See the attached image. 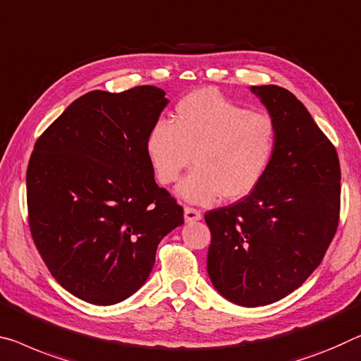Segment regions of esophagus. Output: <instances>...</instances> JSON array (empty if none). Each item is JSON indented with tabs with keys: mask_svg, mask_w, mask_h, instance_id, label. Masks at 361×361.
<instances>
[{
	"mask_svg": "<svg viewBox=\"0 0 361 361\" xmlns=\"http://www.w3.org/2000/svg\"><path fill=\"white\" fill-rule=\"evenodd\" d=\"M184 218H185V223H195V221L202 219V213L198 212L195 208H184Z\"/></svg>",
	"mask_w": 361,
	"mask_h": 361,
	"instance_id": "obj_1",
	"label": "esophagus"
}]
</instances>
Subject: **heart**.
<instances>
[{
	"label": "heart",
	"mask_w": 361,
	"mask_h": 361,
	"mask_svg": "<svg viewBox=\"0 0 361 361\" xmlns=\"http://www.w3.org/2000/svg\"><path fill=\"white\" fill-rule=\"evenodd\" d=\"M274 121L252 113L221 93L203 88L182 98L173 123L154 121L145 152L157 179L173 184L192 164L195 171L176 188L188 203L212 204L223 195L240 200L255 190L273 159Z\"/></svg>",
	"instance_id": "b5f03b06"
}]
</instances>
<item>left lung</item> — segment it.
Returning a JSON list of instances; mask_svg holds the SVG:
<instances>
[{"mask_svg": "<svg viewBox=\"0 0 361 361\" xmlns=\"http://www.w3.org/2000/svg\"><path fill=\"white\" fill-rule=\"evenodd\" d=\"M277 129L263 179L231 207L204 214L212 231L207 269L214 289L240 307H264L298 289L318 268L339 224L336 148L300 99L253 85Z\"/></svg>", "mask_w": 361, "mask_h": 361, "instance_id": "left-lung-1", "label": "left lung"}]
</instances>
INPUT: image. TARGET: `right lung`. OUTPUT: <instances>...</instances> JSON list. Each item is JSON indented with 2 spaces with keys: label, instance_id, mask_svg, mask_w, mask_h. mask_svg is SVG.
Segmentation results:
<instances>
[{
  "label": "right lung",
  "instance_id": "obj_1",
  "mask_svg": "<svg viewBox=\"0 0 361 361\" xmlns=\"http://www.w3.org/2000/svg\"><path fill=\"white\" fill-rule=\"evenodd\" d=\"M142 85L88 92L38 138L27 168L33 242L66 290L93 305L129 298L184 209L154 182L145 138L169 103Z\"/></svg>",
  "mask_w": 361,
  "mask_h": 361
}]
</instances>
